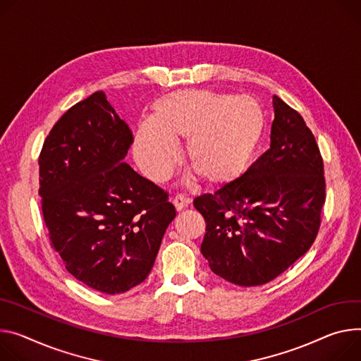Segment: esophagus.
<instances>
[{"instance_id":"esophagus-1","label":"esophagus","mask_w":361,"mask_h":361,"mask_svg":"<svg viewBox=\"0 0 361 361\" xmlns=\"http://www.w3.org/2000/svg\"><path fill=\"white\" fill-rule=\"evenodd\" d=\"M173 204H174V207H176L177 212H181L183 209H185V207L190 204V199H185L184 195L177 194L176 197H174V200H173Z\"/></svg>"}]
</instances>
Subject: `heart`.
<instances>
[{"mask_svg":"<svg viewBox=\"0 0 361 361\" xmlns=\"http://www.w3.org/2000/svg\"><path fill=\"white\" fill-rule=\"evenodd\" d=\"M152 123L138 129L134 155L152 181L166 180L177 161L173 141H185L188 166L207 184L236 180L265 128V114L252 97L190 89L162 96L152 105Z\"/></svg>","mask_w":361,"mask_h":361,"instance_id":"obj_1","label":"heart"}]
</instances>
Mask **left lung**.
I'll list each match as a JSON object with an SVG mask.
<instances>
[{
	"instance_id": "1",
	"label": "left lung",
	"mask_w": 361,
	"mask_h": 361,
	"mask_svg": "<svg viewBox=\"0 0 361 361\" xmlns=\"http://www.w3.org/2000/svg\"><path fill=\"white\" fill-rule=\"evenodd\" d=\"M271 148L238 180L194 199L206 220L202 253L239 286L264 285L308 252L325 203L324 164L302 116L276 94Z\"/></svg>"
}]
</instances>
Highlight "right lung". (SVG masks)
<instances>
[{
	"instance_id": "1",
	"label": "right lung",
	"mask_w": 361,
	"mask_h": 361,
	"mask_svg": "<svg viewBox=\"0 0 361 361\" xmlns=\"http://www.w3.org/2000/svg\"><path fill=\"white\" fill-rule=\"evenodd\" d=\"M134 137L99 90L53 126L40 152L51 246L85 285L122 293L149 275L176 209L123 158Z\"/></svg>"
}]
</instances>
